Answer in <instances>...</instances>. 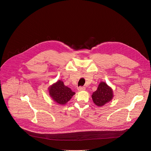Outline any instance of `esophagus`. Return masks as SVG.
<instances>
[{
  "label": "esophagus",
  "instance_id": "34e87169",
  "mask_svg": "<svg viewBox=\"0 0 151 151\" xmlns=\"http://www.w3.org/2000/svg\"><path fill=\"white\" fill-rule=\"evenodd\" d=\"M85 90V87H79L78 88V90L79 91H84Z\"/></svg>",
  "mask_w": 151,
  "mask_h": 151
}]
</instances>
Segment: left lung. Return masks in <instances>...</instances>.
I'll return each mask as SVG.
<instances>
[{
  "mask_svg": "<svg viewBox=\"0 0 151 151\" xmlns=\"http://www.w3.org/2000/svg\"><path fill=\"white\" fill-rule=\"evenodd\" d=\"M91 97L94 103L99 107H101L112 100L113 90L105 82L102 81L100 82L97 90L93 93Z\"/></svg>",
  "mask_w": 151,
  "mask_h": 151,
  "instance_id": "left-lung-1",
  "label": "left lung"
}]
</instances>
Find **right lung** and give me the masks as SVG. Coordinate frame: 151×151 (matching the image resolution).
<instances>
[{
	"instance_id": "right-lung-1",
	"label": "right lung",
	"mask_w": 151,
	"mask_h": 151,
	"mask_svg": "<svg viewBox=\"0 0 151 151\" xmlns=\"http://www.w3.org/2000/svg\"><path fill=\"white\" fill-rule=\"evenodd\" d=\"M50 96L60 105H65L75 94L70 88L64 84V82L58 80L50 85L48 88Z\"/></svg>"
}]
</instances>
